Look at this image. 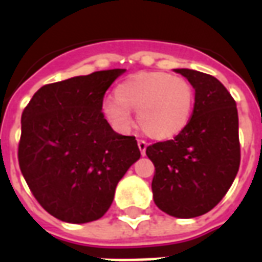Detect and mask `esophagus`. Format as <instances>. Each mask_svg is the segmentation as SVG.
Instances as JSON below:
<instances>
[{
	"instance_id": "1",
	"label": "esophagus",
	"mask_w": 262,
	"mask_h": 262,
	"mask_svg": "<svg viewBox=\"0 0 262 262\" xmlns=\"http://www.w3.org/2000/svg\"><path fill=\"white\" fill-rule=\"evenodd\" d=\"M137 146H139V150H140L142 156H146V148H147V143L144 142V140H139V142H137Z\"/></svg>"
}]
</instances>
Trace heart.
<instances>
[{
    "label": "heart",
    "instance_id": "b5f03b06",
    "mask_svg": "<svg viewBox=\"0 0 262 262\" xmlns=\"http://www.w3.org/2000/svg\"><path fill=\"white\" fill-rule=\"evenodd\" d=\"M195 94L191 82L164 71H142L115 88L101 111L115 130L126 133L133 126L132 112L146 135L156 140L178 136L192 118Z\"/></svg>",
    "mask_w": 262,
    "mask_h": 262
}]
</instances>
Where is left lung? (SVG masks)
<instances>
[{"label":"left lung","mask_w":262,"mask_h":262,"mask_svg":"<svg viewBox=\"0 0 262 262\" xmlns=\"http://www.w3.org/2000/svg\"><path fill=\"white\" fill-rule=\"evenodd\" d=\"M195 90L188 126L172 140L154 143L146 154L156 167L154 203L180 219L208 213L222 201L240 167L238 115L234 99L217 78L176 69Z\"/></svg>","instance_id":"left-lung-1"}]
</instances>
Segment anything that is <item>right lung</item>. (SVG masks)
<instances>
[{
	"mask_svg": "<svg viewBox=\"0 0 262 262\" xmlns=\"http://www.w3.org/2000/svg\"><path fill=\"white\" fill-rule=\"evenodd\" d=\"M125 69L103 70L43 85L22 112L18 160L45 210L67 223L106 213L118 182L140 150L103 118V95Z\"/></svg>",
	"mask_w": 262,
	"mask_h": 262,
	"instance_id": "obj_1",
	"label": "right lung"
}]
</instances>
